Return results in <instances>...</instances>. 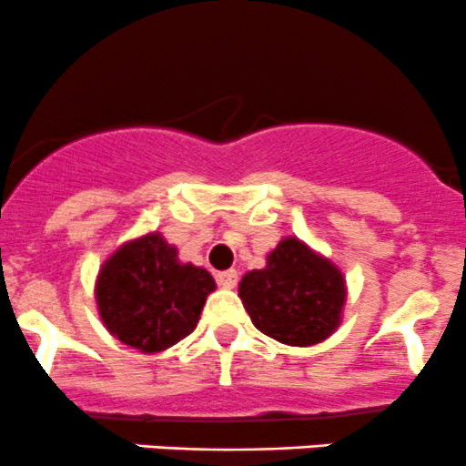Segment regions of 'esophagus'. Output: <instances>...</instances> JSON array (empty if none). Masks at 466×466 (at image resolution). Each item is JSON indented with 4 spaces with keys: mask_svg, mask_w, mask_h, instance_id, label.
I'll return each instance as SVG.
<instances>
[{
    "mask_svg": "<svg viewBox=\"0 0 466 466\" xmlns=\"http://www.w3.org/2000/svg\"><path fill=\"white\" fill-rule=\"evenodd\" d=\"M218 283L222 285V288H227V289L235 288V285H238V271H235V269L219 271V274H218Z\"/></svg>",
    "mask_w": 466,
    "mask_h": 466,
    "instance_id": "34e87169",
    "label": "esophagus"
}]
</instances>
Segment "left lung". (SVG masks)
Wrapping results in <instances>:
<instances>
[{
  "label": "left lung",
  "mask_w": 466,
  "mask_h": 466,
  "mask_svg": "<svg viewBox=\"0 0 466 466\" xmlns=\"http://www.w3.org/2000/svg\"><path fill=\"white\" fill-rule=\"evenodd\" d=\"M238 292L260 333L289 347H312L342 324L347 279L306 242L283 238L262 269L242 276Z\"/></svg>",
  "instance_id": "obj_1"
}]
</instances>
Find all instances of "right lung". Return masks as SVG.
Instances as JSON below:
<instances>
[{"instance_id":"add662e5","label":"right lung","mask_w":466,"mask_h":466,"mask_svg":"<svg viewBox=\"0 0 466 466\" xmlns=\"http://www.w3.org/2000/svg\"><path fill=\"white\" fill-rule=\"evenodd\" d=\"M215 279L178 260L158 231L128 239L101 265L96 310L113 338L142 353H160L197 329Z\"/></svg>"}]
</instances>
